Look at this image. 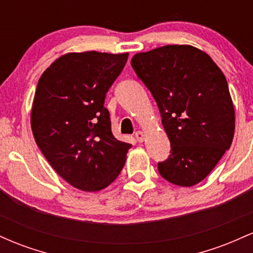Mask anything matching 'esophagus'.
<instances>
[{
    "instance_id": "obj_1",
    "label": "esophagus",
    "mask_w": 253,
    "mask_h": 253,
    "mask_svg": "<svg viewBox=\"0 0 253 253\" xmlns=\"http://www.w3.org/2000/svg\"><path fill=\"white\" fill-rule=\"evenodd\" d=\"M145 136H146V134H145L144 132H141V130H138V132L135 133L136 140L140 141V143H143V141L145 140Z\"/></svg>"
}]
</instances>
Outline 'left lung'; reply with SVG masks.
Listing matches in <instances>:
<instances>
[{
    "instance_id": "1",
    "label": "left lung",
    "mask_w": 253,
    "mask_h": 253,
    "mask_svg": "<svg viewBox=\"0 0 253 253\" xmlns=\"http://www.w3.org/2000/svg\"><path fill=\"white\" fill-rule=\"evenodd\" d=\"M130 64L158 104L171 144L159 173L178 187H193L210 175L233 141L236 113L225 75L191 45L139 52Z\"/></svg>"
}]
</instances>
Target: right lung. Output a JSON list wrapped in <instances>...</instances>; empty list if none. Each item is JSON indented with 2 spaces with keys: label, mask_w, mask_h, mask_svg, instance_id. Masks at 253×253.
<instances>
[{
  "label": "right lung",
  "mask_w": 253,
  "mask_h": 253,
  "mask_svg": "<svg viewBox=\"0 0 253 253\" xmlns=\"http://www.w3.org/2000/svg\"><path fill=\"white\" fill-rule=\"evenodd\" d=\"M127 58V52H70L57 58L38 82L31 112L36 143L58 175L80 190L108 187L132 147L113 135L103 107Z\"/></svg>",
  "instance_id": "obj_1"
}]
</instances>
